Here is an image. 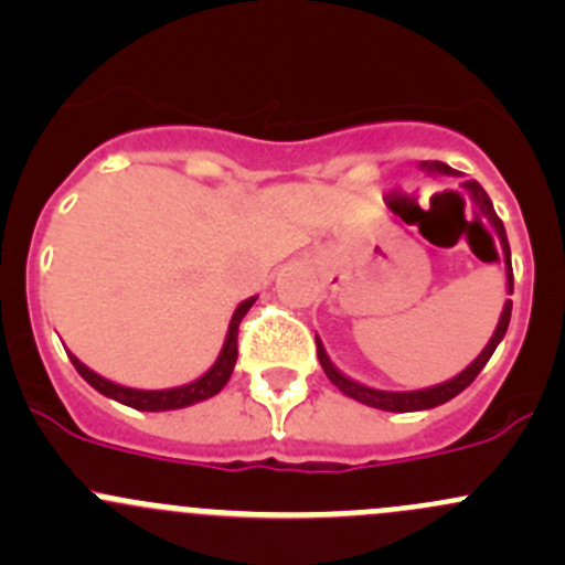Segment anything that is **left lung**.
I'll list each match as a JSON object with an SVG mask.
<instances>
[{"mask_svg": "<svg viewBox=\"0 0 565 565\" xmlns=\"http://www.w3.org/2000/svg\"><path fill=\"white\" fill-rule=\"evenodd\" d=\"M420 169H426L429 174L457 177V172H454L451 167H446V163H440V161H424L420 163ZM461 188L470 193V199L476 202V207L487 215L489 224H492V230H494V235H498L500 248H503V262H505V289H509V295H511L514 292V270H511V248H509V237H505L503 221L498 218V213H494V207H492V199L487 196V191H483L476 180L461 182ZM509 322H511V300H505L503 311H500V319H498V328H494L492 339H489V344L483 347L481 355H478L476 361L465 369V372H459L457 377L446 380V383H440V385H431V388H420V391H380V388H369V385L347 377L344 372H339V369L333 366V361H330L328 352H324L319 335H317V355H319V363H322V369H324V374H328L330 383L344 393V396L355 398V402L366 404V407L385 409V413H415V409L440 407V404L451 402L454 396H459V393L465 391L467 385L478 377V374H481V369L487 366L489 358H492V352L498 350V344L503 341L505 330H509Z\"/></svg>", "mask_w": 565, "mask_h": 565, "instance_id": "8db88e82", "label": "left lung"}]
</instances>
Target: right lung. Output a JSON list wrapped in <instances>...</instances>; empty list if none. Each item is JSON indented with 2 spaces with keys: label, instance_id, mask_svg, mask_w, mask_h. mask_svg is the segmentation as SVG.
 Returning <instances> with one entry per match:
<instances>
[{
  "label": "right lung",
  "instance_id": "1",
  "mask_svg": "<svg viewBox=\"0 0 565 565\" xmlns=\"http://www.w3.org/2000/svg\"><path fill=\"white\" fill-rule=\"evenodd\" d=\"M254 303H256V295L254 298L243 300V303L235 309V315H232V319H230V330H226L224 347H221V352H218V358H215L213 366H210L202 377L193 380V383L177 385V388H163V391L128 388V385H119V383H111V380L100 377L98 372H93L89 366H84V363L78 361L73 352H67V355H71L76 372L82 374V377L87 380L95 391L104 393V396H108V398H114V402L125 404V407L141 409V413H163V409L191 407V404L215 396V393L230 383L232 369H235V361H237V328H241V319L248 315V309Z\"/></svg>",
  "mask_w": 565,
  "mask_h": 565
}]
</instances>
